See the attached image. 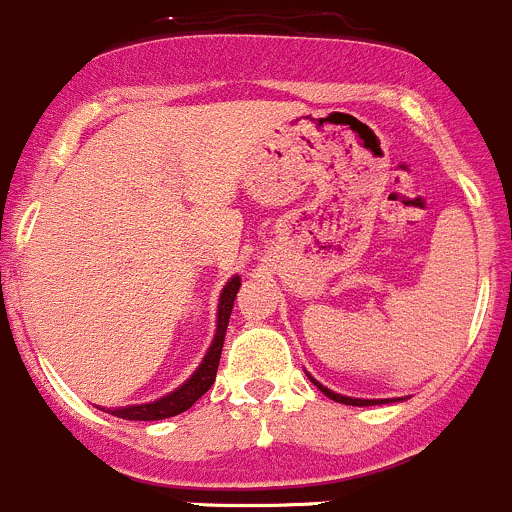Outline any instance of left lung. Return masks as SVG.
Returning <instances> with one entry per match:
<instances>
[{
  "label": "left lung",
  "instance_id": "left-lung-1",
  "mask_svg": "<svg viewBox=\"0 0 512 512\" xmlns=\"http://www.w3.org/2000/svg\"><path fill=\"white\" fill-rule=\"evenodd\" d=\"M311 381L316 383L318 388H321V391H323V396H328V398H331V401L346 403V406H376V403H383V401H363V398H348V396H341V393H333L331 388L321 386V383H318L316 378H311Z\"/></svg>",
  "mask_w": 512,
  "mask_h": 512
}]
</instances>
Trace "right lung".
Masks as SVG:
<instances>
[{
    "mask_svg": "<svg viewBox=\"0 0 512 512\" xmlns=\"http://www.w3.org/2000/svg\"><path fill=\"white\" fill-rule=\"evenodd\" d=\"M239 276L231 278L226 283L224 293H221L219 301V321H216V336L214 343H211L209 353H206L204 363L196 368L194 376L184 383L181 388H176L174 393L169 396L159 398L154 403H144V406H129V408H109L106 413L116 418H126V421H164V418L179 416V413L189 411L216 381V371H219V361H221V351H224V338H226V326H229V316L231 308H234V298L239 293Z\"/></svg>",
    "mask_w": 512,
    "mask_h": 512,
    "instance_id": "add662e5",
    "label": "right lung"
}]
</instances>
